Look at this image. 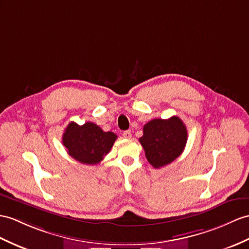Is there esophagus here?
I'll return each mask as SVG.
<instances>
[{
  "label": "esophagus",
  "mask_w": 249,
  "mask_h": 249,
  "mask_svg": "<svg viewBox=\"0 0 249 249\" xmlns=\"http://www.w3.org/2000/svg\"><path fill=\"white\" fill-rule=\"evenodd\" d=\"M123 135H124V138H131V137H132V134H131V131H130V130L124 131Z\"/></svg>",
  "instance_id": "1"
}]
</instances>
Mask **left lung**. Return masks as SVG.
I'll return each instance as SVG.
<instances>
[{"label":"left lung","instance_id":"1","mask_svg":"<svg viewBox=\"0 0 249 249\" xmlns=\"http://www.w3.org/2000/svg\"><path fill=\"white\" fill-rule=\"evenodd\" d=\"M139 138L145 157L154 168L167 166L183 153L187 142L186 125L179 117L155 118L143 125Z\"/></svg>","mask_w":249,"mask_h":249}]
</instances>
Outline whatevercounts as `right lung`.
Masks as SVG:
<instances>
[{"label": "right lung", "instance_id": "add662e5", "mask_svg": "<svg viewBox=\"0 0 249 249\" xmlns=\"http://www.w3.org/2000/svg\"><path fill=\"white\" fill-rule=\"evenodd\" d=\"M117 135L105 132L93 123L79 125L71 121L64 130L62 142L68 153L77 161L97 165L110 152Z\"/></svg>", "mask_w": 249, "mask_h": 249}]
</instances>
